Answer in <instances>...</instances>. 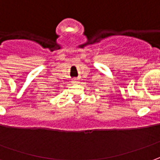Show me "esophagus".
I'll list each match as a JSON object with an SVG mask.
<instances>
[{
	"instance_id": "esophagus-1",
	"label": "esophagus",
	"mask_w": 160,
	"mask_h": 160,
	"mask_svg": "<svg viewBox=\"0 0 160 160\" xmlns=\"http://www.w3.org/2000/svg\"><path fill=\"white\" fill-rule=\"evenodd\" d=\"M72 84L76 85V84H78V83H79V81L76 80V79H74V80H72Z\"/></svg>"
}]
</instances>
